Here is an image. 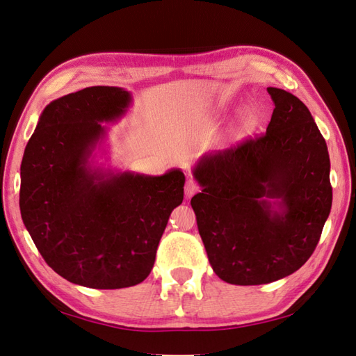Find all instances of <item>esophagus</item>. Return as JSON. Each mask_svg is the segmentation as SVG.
I'll use <instances>...</instances> for the list:
<instances>
[{
	"mask_svg": "<svg viewBox=\"0 0 356 356\" xmlns=\"http://www.w3.org/2000/svg\"><path fill=\"white\" fill-rule=\"evenodd\" d=\"M198 191H200V185L197 184L194 179L186 180V185H185V194H186V197H193L194 194L198 193Z\"/></svg>",
	"mask_w": 356,
	"mask_h": 356,
	"instance_id": "obj_1",
	"label": "esophagus"
}]
</instances>
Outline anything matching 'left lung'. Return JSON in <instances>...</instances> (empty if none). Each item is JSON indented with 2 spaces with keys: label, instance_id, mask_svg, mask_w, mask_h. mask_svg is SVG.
<instances>
[{
  "label": "left lung",
  "instance_id": "left-lung-1",
  "mask_svg": "<svg viewBox=\"0 0 356 356\" xmlns=\"http://www.w3.org/2000/svg\"><path fill=\"white\" fill-rule=\"evenodd\" d=\"M266 132L198 163L191 200L209 261L222 281L257 286L284 278L312 257L332 204L330 154L312 113L269 87ZM265 196L280 197L282 213Z\"/></svg>",
  "mask_w": 356,
  "mask_h": 356
}]
</instances>
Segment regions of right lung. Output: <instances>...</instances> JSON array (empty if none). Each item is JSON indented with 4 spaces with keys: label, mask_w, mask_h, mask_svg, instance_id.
I'll return each instance as SVG.
<instances>
[{
    "label": "right lung",
    "mask_w": 356,
    "mask_h": 356,
    "mask_svg": "<svg viewBox=\"0 0 356 356\" xmlns=\"http://www.w3.org/2000/svg\"><path fill=\"white\" fill-rule=\"evenodd\" d=\"M129 104L117 87H87L40 115L21 163L22 221L48 266L75 284L123 289L149 277L185 176L129 172L105 179L86 168L100 134Z\"/></svg>",
    "instance_id": "1"
}]
</instances>
